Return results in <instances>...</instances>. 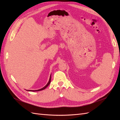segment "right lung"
Returning <instances> with one entry per match:
<instances>
[{"label":"right lung","instance_id":"right-lung-1","mask_svg":"<svg viewBox=\"0 0 120 120\" xmlns=\"http://www.w3.org/2000/svg\"><path fill=\"white\" fill-rule=\"evenodd\" d=\"M50 82H51V75H50V78H49V81L48 82V83H47L46 85L43 88L41 89H39V90H28V91H31V92H37V91H39V90H45L46 87H48V86L49 85V83H50Z\"/></svg>","mask_w":120,"mask_h":120}]
</instances>
